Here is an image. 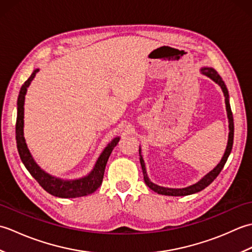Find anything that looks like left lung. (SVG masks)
I'll list each match as a JSON object with an SVG mask.
<instances>
[{
  "label": "left lung",
  "instance_id": "obj_1",
  "mask_svg": "<svg viewBox=\"0 0 252 252\" xmlns=\"http://www.w3.org/2000/svg\"><path fill=\"white\" fill-rule=\"evenodd\" d=\"M200 71L202 74L209 77L211 80H213L217 84H219L221 87L224 97H225V105H226V111H227V118H228V141H227V146L225 149V153H224L223 157L221 159V161L218 163L217 167L213 169L212 171H210L208 174H206L203 178L198 181L197 183L192 184L190 186L184 187V189H168V187H162L159 186L157 184H154L153 182L149 180V178L147 176V172H146V168H145V163H144L143 157L141 155V148H140V161H141V165H142V170H143V174H144V181H145L146 185L149 187V189H153L154 191L158 192L160 195H165V196H187V195H191L195 194V192L200 191L202 189H205L207 186L210 185L213 181L216 180L217 176L220 174V172L222 171L224 164L226 163L227 158L229 156V154L232 152V147H233V141H234V120H233V114L231 110V105H229V99H228V91L226 89V85L224 83V81L222 80V78L219 76L218 72L215 70L213 68H201Z\"/></svg>",
  "mask_w": 252,
  "mask_h": 252
}]
</instances>
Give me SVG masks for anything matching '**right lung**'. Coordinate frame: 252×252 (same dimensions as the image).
<instances>
[{
	"label": "right lung",
	"instance_id": "add662e5",
	"mask_svg": "<svg viewBox=\"0 0 252 252\" xmlns=\"http://www.w3.org/2000/svg\"><path fill=\"white\" fill-rule=\"evenodd\" d=\"M39 69H35L31 73L29 79L23 84L17 99V120H16V142H17V149L21 161L25 164L27 170L33 176L43 189L49 194L61 197V198H77L82 196H88L92 194L101 185L104 178V172L106 168V163L112 152V149L119 142L120 137H115L107 147L100 154L97 161H96L93 170L83 176L81 179L77 180H62L56 176H53L45 171L42 170L36 164L34 159L32 158L31 154L27 147L26 140L24 137V105H25V95L27 93V89L30 85L31 81L35 77Z\"/></svg>",
	"mask_w": 252,
	"mask_h": 252
}]
</instances>
